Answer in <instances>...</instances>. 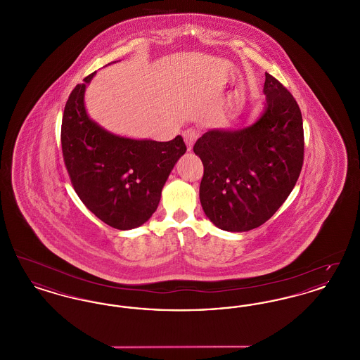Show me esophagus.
<instances>
[{
    "instance_id": "obj_1",
    "label": "esophagus",
    "mask_w": 360,
    "mask_h": 360,
    "mask_svg": "<svg viewBox=\"0 0 360 360\" xmlns=\"http://www.w3.org/2000/svg\"><path fill=\"white\" fill-rule=\"evenodd\" d=\"M198 137V131L194 129V128H188L185 132H184V140L186 143V147H188V151H191L195 140Z\"/></svg>"
}]
</instances>
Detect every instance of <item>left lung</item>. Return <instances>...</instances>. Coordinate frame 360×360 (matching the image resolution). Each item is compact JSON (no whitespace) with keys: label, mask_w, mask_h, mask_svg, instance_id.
<instances>
[{"label":"left lung","mask_w":360,"mask_h":360,"mask_svg":"<svg viewBox=\"0 0 360 360\" xmlns=\"http://www.w3.org/2000/svg\"><path fill=\"white\" fill-rule=\"evenodd\" d=\"M266 103L254 124L212 129L193 151L204 165L200 201L223 231L245 232L273 217L297 184L304 163V127L290 91L266 72Z\"/></svg>","instance_id":"1"}]
</instances>
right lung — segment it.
Returning a JSON list of instances; mask_svg holds the SVG:
<instances>
[{
	"label": "right lung",
	"mask_w": 360,
	"mask_h": 360,
	"mask_svg": "<svg viewBox=\"0 0 360 360\" xmlns=\"http://www.w3.org/2000/svg\"><path fill=\"white\" fill-rule=\"evenodd\" d=\"M91 72L70 93L62 119V153L75 193L101 221L127 231L148 221L176 160L184 139L136 140L108 132L86 113Z\"/></svg>",
	"instance_id": "right-lung-1"
}]
</instances>
